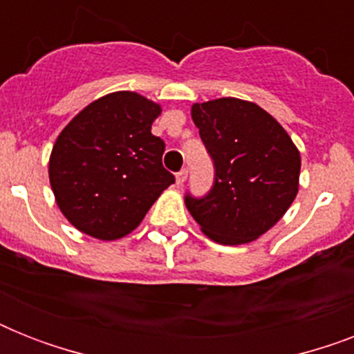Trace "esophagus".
Returning a JSON list of instances; mask_svg holds the SVG:
<instances>
[{"instance_id":"1","label":"esophagus","mask_w":354,"mask_h":354,"mask_svg":"<svg viewBox=\"0 0 354 354\" xmlns=\"http://www.w3.org/2000/svg\"><path fill=\"white\" fill-rule=\"evenodd\" d=\"M187 180V169H182L180 172H176V183L178 185H183V182Z\"/></svg>"}]
</instances>
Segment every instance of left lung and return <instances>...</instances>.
Returning <instances> with one entry per match:
<instances>
[{"instance_id":"8db88e82","label":"left lung","mask_w":354,"mask_h":354,"mask_svg":"<svg viewBox=\"0 0 354 354\" xmlns=\"http://www.w3.org/2000/svg\"><path fill=\"white\" fill-rule=\"evenodd\" d=\"M191 115L215 165V182L204 198L185 196L189 213L218 244L255 241L296 198L299 150L255 102L222 97L196 102Z\"/></svg>"}]
</instances>
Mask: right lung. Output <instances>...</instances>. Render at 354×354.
<instances>
[{
	"instance_id": "right-lung-1",
	"label": "right lung",
	"mask_w": 354,
	"mask_h": 354,
	"mask_svg": "<svg viewBox=\"0 0 354 354\" xmlns=\"http://www.w3.org/2000/svg\"><path fill=\"white\" fill-rule=\"evenodd\" d=\"M161 106L113 91L79 112L53 145L49 182L62 215L79 232L118 241L141 224L174 176L165 143L150 132Z\"/></svg>"
}]
</instances>
